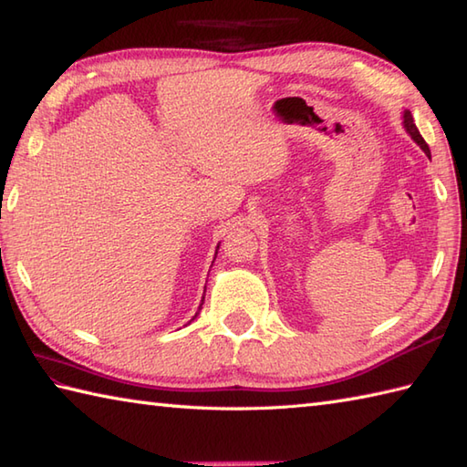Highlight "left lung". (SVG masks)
Segmentation results:
<instances>
[{
	"label": "left lung",
	"instance_id": "8db88e82",
	"mask_svg": "<svg viewBox=\"0 0 467 467\" xmlns=\"http://www.w3.org/2000/svg\"><path fill=\"white\" fill-rule=\"evenodd\" d=\"M403 128H405V132H408V134L413 138V142L418 144V146L421 148V150L425 152V156L431 158L430 146L425 144V140L421 138V134H420V130H418V126H415V122H413V116H411V112H410V110H405V112H403Z\"/></svg>",
	"mask_w": 467,
	"mask_h": 467
}]
</instances>
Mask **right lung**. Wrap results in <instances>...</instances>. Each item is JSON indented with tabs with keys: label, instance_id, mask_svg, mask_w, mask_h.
Masks as SVG:
<instances>
[{
	"label": "right lung",
	"instance_id": "obj_1",
	"mask_svg": "<svg viewBox=\"0 0 467 467\" xmlns=\"http://www.w3.org/2000/svg\"><path fill=\"white\" fill-rule=\"evenodd\" d=\"M216 253H218V246H216ZM214 256H216V254H214ZM202 303H204V296H202ZM202 303H201V306H198V311H201V309H202ZM196 315H198V313H196ZM196 315L192 317V321L196 319Z\"/></svg>",
	"mask_w": 467,
	"mask_h": 467
}]
</instances>
